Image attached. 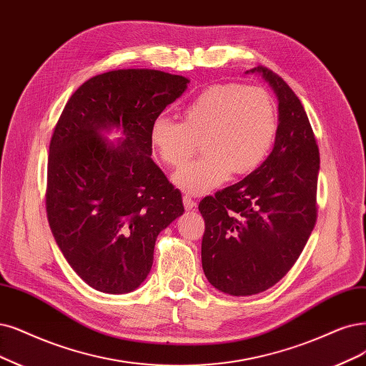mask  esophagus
I'll return each mask as SVG.
<instances>
[{
	"label": "esophagus",
	"instance_id": "1",
	"mask_svg": "<svg viewBox=\"0 0 366 366\" xmlns=\"http://www.w3.org/2000/svg\"><path fill=\"white\" fill-rule=\"evenodd\" d=\"M182 202H184V207H185V209H187V211H190V209L196 208V202L192 199V196L184 194V197H182Z\"/></svg>",
	"mask_w": 366,
	"mask_h": 366
}]
</instances>
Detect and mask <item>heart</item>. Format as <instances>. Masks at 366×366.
Listing matches in <instances>:
<instances>
[{
    "instance_id": "1",
    "label": "heart",
    "mask_w": 366,
    "mask_h": 366,
    "mask_svg": "<svg viewBox=\"0 0 366 366\" xmlns=\"http://www.w3.org/2000/svg\"><path fill=\"white\" fill-rule=\"evenodd\" d=\"M277 131L276 105L261 87L223 84L205 89L182 112V122L157 116L149 140L167 166L178 167L204 140L205 155L187 162L173 184L192 194H205L232 174L258 169L272 151Z\"/></svg>"
}]
</instances>
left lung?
I'll return each mask as SVG.
<instances>
[{"label": "left lung", "instance_id": "1", "mask_svg": "<svg viewBox=\"0 0 366 366\" xmlns=\"http://www.w3.org/2000/svg\"><path fill=\"white\" fill-rule=\"evenodd\" d=\"M277 98L273 151L261 167L199 204L205 220L202 267L229 295L262 292L299 259L317 222L320 152L307 114L280 76L258 66Z\"/></svg>", "mask_w": 366, "mask_h": 366}]
</instances>
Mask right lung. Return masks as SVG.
Returning <instances> with one entry per match:
<instances>
[{
	"label": "right lung",
	"instance_id": "1",
	"mask_svg": "<svg viewBox=\"0 0 366 366\" xmlns=\"http://www.w3.org/2000/svg\"><path fill=\"white\" fill-rule=\"evenodd\" d=\"M190 79L120 69L87 79L67 101L48 157L46 212L59 249L93 290H137L158 234L182 215V196L155 164L152 120ZM112 130L121 139L107 140Z\"/></svg>",
	"mask_w": 366,
	"mask_h": 366
}]
</instances>
